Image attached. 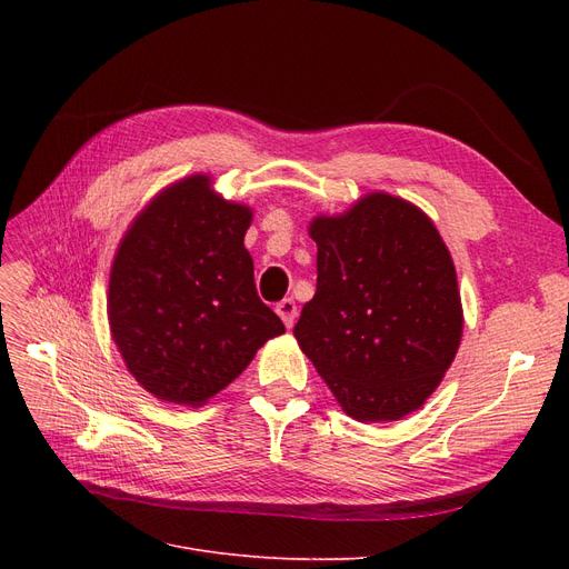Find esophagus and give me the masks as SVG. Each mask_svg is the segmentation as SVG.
Listing matches in <instances>:
<instances>
[{"instance_id":"esophagus-1","label":"esophagus","mask_w":569,"mask_h":569,"mask_svg":"<svg viewBox=\"0 0 569 569\" xmlns=\"http://www.w3.org/2000/svg\"><path fill=\"white\" fill-rule=\"evenodd\" d=\"M274 311H278V316L282 318V322L289 327H295L297 322V301L295 299H282L278 306H274Z\"/></svg>"}]
</instances>
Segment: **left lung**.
<instances>
[{
    "label": "left lung",
    "mask_w": 569,
    "mask_h": 569,
    "mask_svg": "<svg viewBox=\"0 0 569 569\" xmlns=\"http://www.w3.org/2000/svg\"><path fill=\"white\" fill-rule=\"evenodd\" d=\"M316 297L295 337L337 403L358 422H391L422 403L451 368L462 303L449 247L422 209L368 192L316 216Z\"/></svg>",
    "instance_id": "1"
}]
</instances>
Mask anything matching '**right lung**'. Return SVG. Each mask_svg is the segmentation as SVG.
Here are the masks:
<instances>
[{
    "label": "right lung",
    "instance_id": "right-lung-1",
    "mask_svg": "<svg viewBox=\"0 0 569 569\" xmlns=\"http://www.w3.org/2000/svg\"><path fill=\"white\" fill-rule=\"evenodd\" d=\"M251 220V206L194 173L163 187L120 239L107 295L111 339L157 399L203 406L284 332L256 295Z\"/></svg>",
    "mask_w": 569,
    "mask_h": 569
}]
</instances>
